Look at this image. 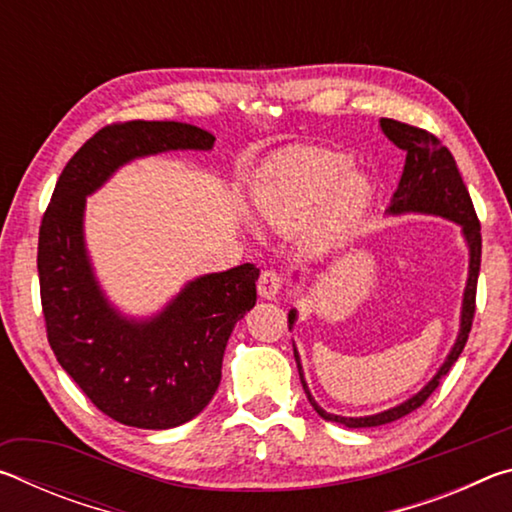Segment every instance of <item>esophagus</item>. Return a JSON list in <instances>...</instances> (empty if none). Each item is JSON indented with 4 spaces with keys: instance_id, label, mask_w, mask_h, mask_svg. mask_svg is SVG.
<instances>
[{
    "instance_id": "34e87169",
    "label": "esophagus",
    "mask_w": 512,
    "mask_h": 512,
    "mask_svg": "<svg viewBox=\"0 0 512 512\" xmlns=\"http://www.w3.org/2000/svg\"><path fill=\"white\" fill-rule=\"evenodd\" d=\"M282 289V277L273 273V271H264L259 275V282H257V291L259 296L266 298V300H273L277 293Z\"/></svg>"
}]
</instances>
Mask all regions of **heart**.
<instances>
[{
  "mask_svg": "<svg viewBox=\"0 0 512 512\" xmlns=\"http://www.w3.org/2000/svg\"><path fill=\"white\" fill-rule=\"evenodd\" d=\"M255 207L275 230L298 228L309 221L307 241L318 250L343 244L366 214L372 185L345 153L296 146L277 155L259 173Z\"/></svg>",
  "mask_w": 512,
  "mask_h": 512,
  "instance_id": "1",
  "label": "heart"
}]
</instances>
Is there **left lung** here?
I'll use <instances>...</instances> for the list:
<instances>
[{"label":"left lung","instance_id":"left-lung-1","mask_svg":"<svg viewBox=\"0 0 512 512\" xmlns=\"http://www.w3.org/2000/svg\"><path fill=\"white\" fill-rule=\"evenodd\" d=\"M379 126L388 140H391L395 146H400L402 151H406V162H404L400 185H397L395 194L391 198V205H388L386 212L393 216L406 214V212L436 214L461 225L465 244L470 248V271H467V284L463 293L461 329H458L454 348L449 350L445 363L440 366L436 375H433L429 384L413 397H409L406 402L393 406V409L381 411L375 415H363V418H343V415L327 413L323 406H318V402L311 397L309 386L305 381V372H302V366H300V354L296 348H293V357H296L300 381L307 393L309 404L314 406V411L323 420L339 422L343 427H350V429L379 427V424L395 422L429 400V395L438 388L440 379L452 370L456 359L461 357V352L467 343V336H470L474 307H476V280H479V268H481V223L476 219L470 192H467V187L461 178V171L456 167L454 155L449 153L447 146L440 144L436 135L422 131V128L402 124V121H395V119H381ZM296 318H298V311L291 309L289 329L293 327V323H296Z\"/></svg>","mask_w":512,"mask_h":512}]
</instances>
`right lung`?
Returning a JSON list of instances; mask_svg holds the SVG:
<instances>
[{
	"instance_id": "add662e5",
	"label": "right lung",
	"mask_w": 512,
	"mask_h": 512,
	"mask_svg": "<svg viewBox=\"0 0 512 512\" xmlns=\"http://www.w3.org/2000/svg\"><path fill=\"white\" fill-rule=\"evenodd\" d=\"M214 140L183 121L110 124L72 155L42 216L38 275L49 345L90 402L126 427L171 429L210 404L232 329L255 307L259 268L201 275L160 314L128 318L94 277L83 237L85 196L131 160L210 151Z\"/></svg>"
}]
</instances>
